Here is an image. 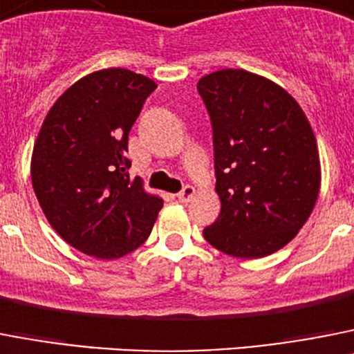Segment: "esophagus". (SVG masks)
<instances>
[{"instance_id":"34e87169","label":"esophagus","mask_w":354,"mask_h":354,"mask_svg":"<svg viewBox=\"0 0 354 354\" xmlns=\"http://www.w3.org/2000/svg\"><path fill=\"white\" fill-rule=\"evenodd\" d=\"M194 194H196V189L192 185H185L183 187V189L180 190V192H178V199H180L181 203H189L190 199L194 198Z\"/></svg>"}]
</instances>
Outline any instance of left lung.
Instances as JSON below:
<instances>
[{
  "mask_svg": "<svg viewBox=\"0 0 354 354\" xmlns=\"http://www.w3.org/2000/svg\"><path fill=\"white\" fill-rule=\"evenodd\" d=\"M214 131L221 214L203 235L236 258L281 250L312 214L321 187L317 140L287 91L242 69L198 82Z\"/></svg>",
  "mask_w": 354,
  "mask_h": 354,
  "instance_id": "obj_1",
  "label": "left lung"
}]
</instances>
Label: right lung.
Listing matches in <instances>:
<instances>
[{
	"instance_id": "right-lung-1",
	"label": "right lung",
	"mask_w": 354,
	"mask_h": 354,
	"mask_svg": "<svg viewBox=\"0 0 354 354\" xmlns=\"http://www.w3.org/2000/svg\"><path fill=\"white\" fill-rule=\"evenodd\" d=\"M153 80L112 67L71 85L46 115L32 183L46 219L67 244L113 260L146 242L164 201L130 178L128 133Z\"/></svg>"
}]
</instances>
